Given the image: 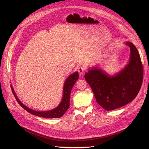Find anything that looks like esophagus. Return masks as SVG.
I'll list each match as a JSON object with an SVG mask.
<instances>
[{
  "instance_id": "1",
  "label": "esophagus",
  "mask_w": 149,
  "mask_h": 149,
  "mask_svg": "<svg viewBox=\"0 0 149 149\" xmlns=\"http://www.w3.org/2000/svg\"><path fill=\"white\" fill-rule=\"evenodd\" d=\"M84 70H85L84 68L82 66H80L79 68H78V72H79L80 74H83L84 72Z\"/></svg>"
}]
</instances>
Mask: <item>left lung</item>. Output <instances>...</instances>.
Returning a JSON list of instances; mask_svg holds the SVG:
<instances>
[{"label": "left lung", "mask_w": 149, "mask_h": 149, "mask_svg": "<svg viewBox=\"0 0 149 149\" xmlns=\"http://www.w3.org/2000/svg\"><path fill=\"white\" fill-rule=\"evenodd\" d=\"M126 44L130 48V60L120 72L111 76L95 67L84 75L97 103L106 111L114 110L131 102L143 83V67L139 54L132 43Z\"/></svg>", "instance_id": "left-lung-1"}]
</instances>
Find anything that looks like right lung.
Instances as JSON below:
<instances>
[{"label": "right lung", "instance_id": "right-lung-1", "mask_svg": "<svg viewBox=\"0 0 149 149\" xmlns=\"http://www.w3.org/2000/svg\"><path fill=\"white\" fill-rule=\"evenodd\" d=\"M79 79V73L78 72H75L74 74L70 75L68 79L66 80L64 86H63V98L60 104L52 110L48 111H44V112H39L33 110L30 108H28L27 106L23 104L21 101L17 98V96L15 94L13 88L11 86V89L14 96L16 99L18 103L26 111L29 112L30 113L40 116L43 117V118H60L63 115L65 114L66 111L68 110L69 107V100H70V93L71 92L72 88L74 84L75 83L77 80Z\"/></svg>", "mask_w": 149, "mask_h": 149}]
</instances>
